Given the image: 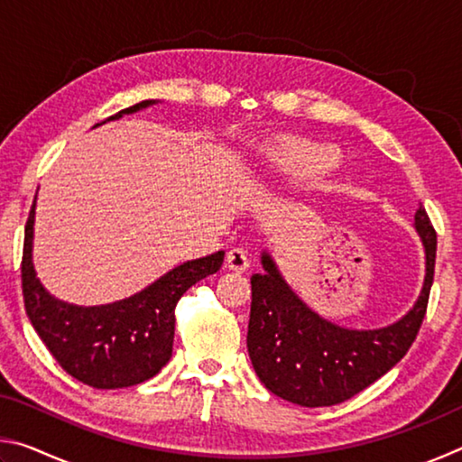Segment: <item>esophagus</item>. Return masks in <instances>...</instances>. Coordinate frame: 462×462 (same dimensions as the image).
I'll return each mask as SVG.
<instances>
[{"mask_svg":"<svg viewBox=\"0 0 462 462\" xmlns=\"http://www.w3.org/2000/svg\"><path fill=\"white\" fill-rule=\"evenodd\" d=\"M248 254L242 248H232L228 256H226V267L236 273H245L248 269Z\"/></svg>","mask_w":462,"mask_h":462,"instance_id":"esophagus-1","label":"esophagus"}]
</instances>
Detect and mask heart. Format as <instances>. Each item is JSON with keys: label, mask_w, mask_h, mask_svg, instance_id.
Returning a JSON list of instances; mask_svg holds the SVG:
<instances>
[{"label": "heart", "mask_w": 462, "mask_h": 462, "mask_svg": "<svg viewBox=\"0 0 462 462\" xmlns=\"http://www.w3.org/2000/svg\"><path fill=\"white\" fill-rule=\"evenodd\" d=\"M338 161L340 154L330 144L306 138H285L263 152L261 169L264 177L311 181V179L330 173Z\"/></svg>", "instance_id": "obj_1"}]
</instances>
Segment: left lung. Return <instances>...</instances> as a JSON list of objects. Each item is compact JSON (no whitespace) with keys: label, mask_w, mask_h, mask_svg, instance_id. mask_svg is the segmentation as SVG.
I'll list each match as a JSON object with an SVG mask.
<instances>
[{"label":"left lung","mask_w":462,"mask_h":462,"mask_svg":"<svg viewBox=\"0 0 462 462\" xmlns=\"http://www.w3.org/2000/svg\"><path fill=\"white\" fill-rule=\"evenodd\" d=\"M416 230L426 250L424 287L408 314L377 330H350L318 316L285 283L269 253H263L264 273L250 277L246 346L271 393L303 408H326L355 397L402 361L424 322L434 281L436 230L421 206Z\"/></svg>","instance_id":"1"}]
</instances>
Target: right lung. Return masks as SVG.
I'll return each instance as SVG.
<instances>
[{
  "mask_svg": "<svg viewBox=\"0 0 462 462\" xmlns=\"http://www.w3.org/2000/svg\"><path fill=\"white\" fill-rule=\"evenodd\" d=\"M152 104L154 99L140 101L107 120H118ZM34 208L36 199L24 230L22 293L26 314L46 348L62 371L96 389L132 387L154 377L173 353L177 301L198 281L220 271L224 250L179 264L126 300L93 308L73 306L54 300L36 277Z\"/></svg>",
  "mask_w": 462,
  "mask_h": 462,
  "instance_id": "obj_1",
  "label": "right lung"
}]
</instances>
